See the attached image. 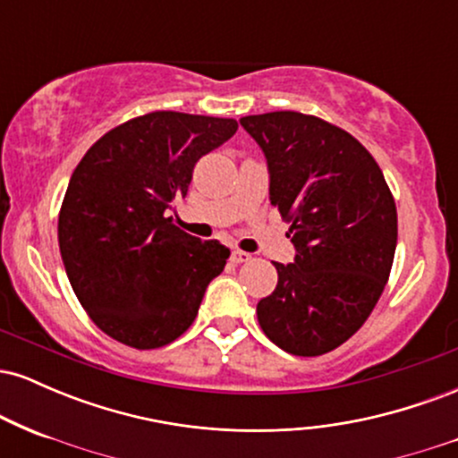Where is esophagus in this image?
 <instances>
[{
	"label": "esophagus",
	"mask_w": 458,
	"mask_h": 458,
	"mask_svg": "<svg viewBox=\"0 0 458 458\" xmlns=\"http://www.w3.org/2000/svg\"><path fill=\"white\" fill-rule=\"evenodd\" d=\"M230 260L236 262V265H241V262H250L251 254H247V251H241V250H234L233 254H230Z\"/></svg>",
	"instance_id": "34e87169"
}]
</instances>
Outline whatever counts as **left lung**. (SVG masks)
<instances>
[{
    "label": "left lung",
    "mask_w": 458,
    "mask_h": 458,
    "mask_svg": "<svg viewBox=\"0 0 458 458\" xmlns=\"http://www.w3.org/2000/svg\"><path fill=\"white\" fill-rule=\"evenodd\" d=\"M267 157L269 199L291 224L295 262L256 306L267 338L314 357L355 334L379 301L398 239L392 191L372 155L335 124L299 112L241 118Z\"/></svg>",
    "instance_id": "obj_1"
}]
</instances>
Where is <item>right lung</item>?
<instances>
[{"label":"right lung","instance_id":"add662e5","mask_svg":"<svg viewBox=\"0 0 458 458\" xmlns=\"http://www.w3.org/2000/svg\"><path fill=\"white\" fill-rule=\"evenodd\" d=\"M233 118L152 112L105 133L83 155L57 219L72 291L98 329L133 349L174 343L196 320L230 250L170 217L199 157L228 141Z\"/></svg>","mask_w":458,"mask_h":458}]
</instances>
